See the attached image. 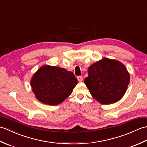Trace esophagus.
<instances>
[{
	"label": "esophagus",
	"mask_w": 147,
	"mask_h": 147,
	"mask_svg": "<svg viewBox=\"0 0 147 147\" xmlns=\"http://www.w3.org/2000/svg\"><path fill=\"white\" fill-rule=\"evenodd\" d=\"M77 79H78V80L79 82H82L83 81V78L82 76H78Z\"/></svg>",
	"instance_id": "1"
}]
</instances>
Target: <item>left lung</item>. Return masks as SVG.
<instances>
[{"instance_id": "1", "label": "left lung", "mask_w": 147, "mask_h": 147, "mask_svg": "<svg viewBox=\"0 0 147 147\" xmlns=\"http://www.w3.org/2000/svg\"><path fill=\"white\" fill-rule=\"evenodd\" d=\"M88 73L84 83L92 96L100 104H114L125 94L130 76L120 61L103 58L90 65Z\"/></svg>"}]
</instances>
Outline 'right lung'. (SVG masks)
Instances as JSON below:
<instances>
[{
    "instance_id": "1",
    "label": "right lung",
    "mask_w": 147,
    "mask_h": 147,
    "mask_svg": "<svg viewBox=\"0 0 147 147\" xmlns=\"http://www.w3.org/2000/svg\"><path fill=\"white\" fill-rule=\"evenodd\" d=\"M77 84L78 80L73 72L49 65L40 67L30 81L36 99L49 105H56L64 102Z\"/></svg>"
}]
</instances>
